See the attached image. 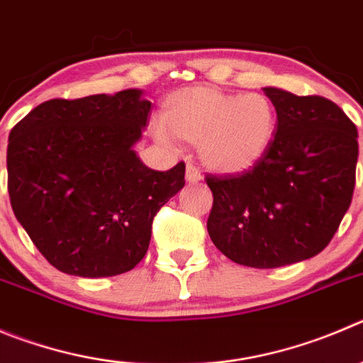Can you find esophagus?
<instances>
[{"label": "esophagus", "mask_w": 363, "mask_h": 363, "mask_svg": "<svg viewBox=\"0 0 363 363\" xmlns=\"http://www.w3.org/2000/svg\"><path fill=\"white\" fill-rule=\"evenodd\" d=\"M186 181L191 182V184L201 181V172H199V168L195 164L186 166Z\"/></svg>", "instance_id": "obj_1"}]
</instances>
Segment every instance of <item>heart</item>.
Instances as JSON below:
<instances>
[{"label":"heart","mask_w":363,"mask_h":363,"mask_svg":"<svg viewBox=\"0 0 363 363\" xmlns=\"http://www.w3.org/2000/svg\"><path fill=\"white\" fill-rule=\"evenodd\" d=\"M162 123L152 132L157 140L197 145L202 162L220 174H242L270 150L277 113L263 93L235 94L197 86L172 93L162 104Z\"/></svg>","instance_id":"heart-1"}]
</instances>
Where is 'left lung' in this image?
I'll return each mask as SVG.
<instances>
[{
  "label": "left lung",
  "instance_id": "1",
  "mask_svg": "<svg viewBox=\"0 0 363 363\" xmlns=\"http://www.w3.org/2000/svg\"><path fill=\"white\" fill-rule=\"evenodd\" d=\"M277 130L250 170L206 175L213 193L208 233L238 265L276 269L313 258L350 209L358 132L331 100L265 87Z\"/></svg>",
  "mask_w": 363,
  "mask_h": 363
}]
</instances>
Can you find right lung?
<instances>
[{
  "label": "right lung",
  "instance_id": "right-lung-1",
  "mask_svg": "<svg viewBox=\"0 0 363 363\" xmlns=\"http://www.w3.org/2000/svg\"><path fill=\"white\" fill-rule=\"evenodd\" d=\"M150 105L140 89L53 98L10 132L13 215L60 272L109 277L134 269L148 250L154 216L184 186V162L155 172L132 148Z\"/></svg>",
  "mask_w": 363,
  "mask_h": 363
}]
</instances>
